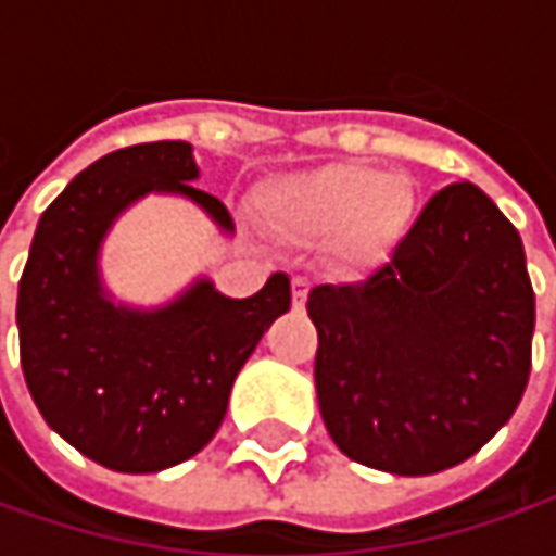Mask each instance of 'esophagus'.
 <instances>
[{"instance_id":"esophagus-1","label":"esophagus","mask_w":556,"mask_h":556,"mask_svg":"<svg viewBox=\"0 0 556 556\" xmlns=\"http://www.w3.org/2000/svg\"><path fill=\"white\" fill-rule=\"evenodd\" d=\"M309 281H306V278H293V281H290V293H293V306H296V309H303V306H306V296H309Z\"/></svg>"}]
</instances>
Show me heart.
<instances>
[{
    "mask_svg": "<svg viewBox=\"0 0 556 556\" xmlns=\"http://www.w3.org/2000/svg\"><path fill=\"white\" fill-rule=\"evenodd\" d=\"M415 188L399 173L343 161L278 176L260 188L266 225L293 244L331 241L343 268H368L393 250L415 219Z\"/></svg>",
    "mask_w": 556,
    "mask_h": 556,
    "instance_id": "1",
    "label": "heart"
}]
</instances>
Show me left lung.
Instances as JSON below:
<instances>
[{"instance_id": "1", "label": "left lung", "mask_w": 556, "mask_h": 556, "mask_svg": "<svg viewBox=\"0 0 556 556\" xmlns=\"http://www.w3.org/2000/svg\"><path fill=\"white\" fill-rule=\"evenodd\" d=\"M315 390L346 458L427 477L477 455L517 412L535 293L523 241L477 185L433 194L390 263L309 293Z\"/></svg>"}]
</instances>
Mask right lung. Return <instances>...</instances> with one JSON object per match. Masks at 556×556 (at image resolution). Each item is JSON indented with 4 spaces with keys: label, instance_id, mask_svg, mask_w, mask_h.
Listing matches in <instances>:
<instances>
[{
    "label": "right lung",
    "instance_id": "obj_1",
    "mask_svg": "<svg viewBox=\"0 0 556 556\" xmlns=\"http://www.w3.org/2000/svg\"><path fill=\"white\" fill-rule=\"evenodd\" d=\"M191 179L188 141H144L96 161L42 213L17 285L21 368L39 415L119 473H157L198 455L260 337L290 309L281 271L247 300L198 281L157 312L123 309L101 293V238L148 191L185 194L235 228L225 203Z\"/></svg>",
    "mask_w": 556,
    "mask_h": 556
}]
</instances>
